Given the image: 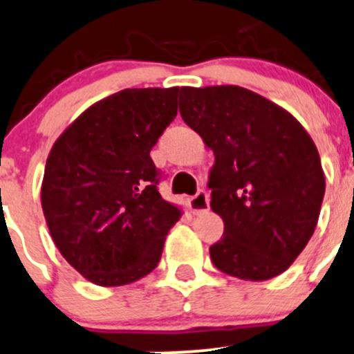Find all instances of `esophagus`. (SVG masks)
<instances>
[{"label":"esophagus","mask_w":354,"mask_h":354,"mask_svg":"<svg viewBox=\"0 0 354 354\" xmlns=\"http://www.w3.org/2000/svg\"><path fill=\"white\" fill-rule=\"evenodd\" d=\"M189 207L192 214H201L209 209V194L206 191H199L194 198L189 199Z\"/></svg>","instance_id":"1"}]
</instances>
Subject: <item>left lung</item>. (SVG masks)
Listing matches in <instances>:
<instances>
[{
	"label": "left lung",
	"mask_w": 354,
	"mask_h": 354,
	"mask_svg": "<svg viewBox=\"0 0 354 354\" xmlns=\"http://www.w3.org/2000/svg\"><path fill=\"white\" fill-rule=\"evenodd\" d=\"M184 122L214 153L207 187L225 223L213 264L245 281L285 272L317 227L326 177L310 134L286 109L236 85L182 86Z\"/></svg>",
	"instance_id": "1"
}]
</instances>
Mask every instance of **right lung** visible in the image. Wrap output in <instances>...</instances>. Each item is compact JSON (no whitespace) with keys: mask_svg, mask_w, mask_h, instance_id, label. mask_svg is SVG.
Returning a JSON list of instances; mask_svg holds the SVG:
<instances>
[{"mask_svg":"<svg viewBox=\"0 0 354 354\" xmlns=\"http://www.w3.org/2000/svg\"><path fill=\"white\" fill-rule=\"evenodd\" d=\"M178 86L126 88L90 105L50 148L41 203L80 274L122 286L150 274L180 207L160 196L150 151L177 115Z\"/></svg>","mask_w":354,"mask_h":354,"instance_id":"right-lung-1","label":"right lung"}]
</instances>
